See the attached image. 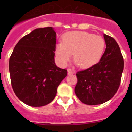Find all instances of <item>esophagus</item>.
<instances>
[{
  "label": "esophagus",
  "mask_w": 132,
  "mask_h": 132,
  "mask_svg": "<svg viewBox=\"0 0 132 132\" xmlns=\"http://www.w3.org/2000/svg\"><path fill=\"white\" fill-rule=\"evenodd\" d=\"M67 73H68L69 75L73 74V73H74V71H73L71 69L69 68V69H67Z\"/></svg>",
  "instance_id": "obj_1"
}]
</instances>
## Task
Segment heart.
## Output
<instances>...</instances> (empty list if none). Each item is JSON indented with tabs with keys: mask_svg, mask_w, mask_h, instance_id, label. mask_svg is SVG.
Listing matches in <instances>:
<instances>
[{
	"mask_svg": "<svg viewBox=\"0 0 132 132\" xmlns=\"http://www.w3.org/2000/svg\"><path fill=\"white\" fill-rule=\"evenodd\" d=\"M63 42L57 45L55 53L63 65L67 64L74 53L75 61L82 68L91 67L98 62L105 49V41L101 36L86 31H71L65 34Z\"/></svg>",
	"mask_w": 132,
	"mask_h": 132,
	"instance_id": "1",
	"label": "heart"
}]
</instances>
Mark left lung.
<instances>
[{
    "label": "left lung",
    "instance_id": "8db88e82",
    "mask_svg": "<svg viewBox=\"0 0 132 132\" xmlns=\"http://www.w3.org/2000/svg\"><path fill=\"white\" fill-rule=\"evenodd\" d=\"M105 52L99 62L77 73L75 93L82 103L97 105L107 102L117 92L123 70V58L116 40L104 35Z\"/></svg>",
    "mask_w": 132,
    "mask_h": 132
}]
</instances>
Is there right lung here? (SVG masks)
<instances>
[{"instance_id": "right-lung-1", "label": "right lung", "mask_w": 132, "mask_h": 132, "mask_svg": "<svg viewBox=\"0 0 132 132\" xmlns=\"http://www.w3.org/2000/svg\"><path fill=\"white\" fill-rule=\"evenodd\" d=\"M56 33L52 27L38 28L17 43L9 59L11 85L27 105L39 107L53 101L67 69L55 63Z\"/></svg>"}]
</instances>
